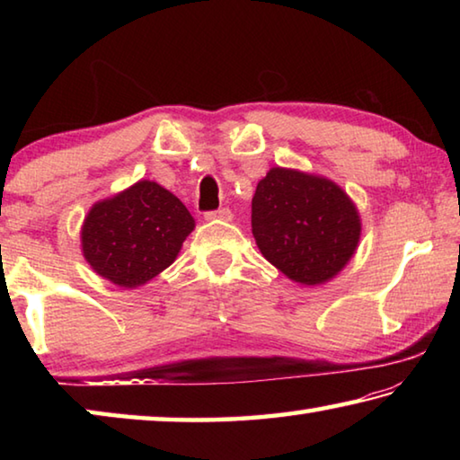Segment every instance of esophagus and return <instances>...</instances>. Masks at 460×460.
I'll use <instances>...</instances> for the list:
<instances>
[{
	"label": "esophagus",
	"mask_w": 460,
	"mask_h": 460,
	"mask_svg": "<svg viewBox=\"0 0 460 460\" xmlns=\"http://www.w3.org/2000/svg\"><path fill=\"white\" fill-rule=\"evenodd\" d=\"M205 219H207V221H215V219H219V221H231V219H233V213H231V208L221 207V208H217V211L205 213Z\"/></svg>",
	"instance_id": "esophagus-1"
}]
</instances>
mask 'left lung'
Here are the masks:
<instances>
[{"instance_id":"left-lung-1","label":"left lung","mask_w":460,"mask_h":460,"mask_svg":"<svg viewBox=\"0 0 460 460\" xmlns=\"http://www.w3.org/2000/svg\"><path fill=\"white\" fill-rule=\"evenodd\" d=\"M252 231L271 266L294 282H329L353 258L361 219L329 178L271 168L252 200Z\"/></svg>"}]
</instances>
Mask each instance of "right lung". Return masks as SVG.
<instances>
[{
  "instance_id": "right-lung-1",
  "label": "right lung",
  "mask_w": 460,
  "mask_h": 460,
  "mask_svg": "<svg viewBox=\"0 0 460 460\" xmlns=\"http://www.w3.org/2000/svg\"><path fill=\"white\" fill-rule=\"evenodd\" d=\"M192 229V215L172 192L139 181L93 205L81 229L83 255L109 282L137 288L176 260Z\"/></svg>"
}]
</instances>
